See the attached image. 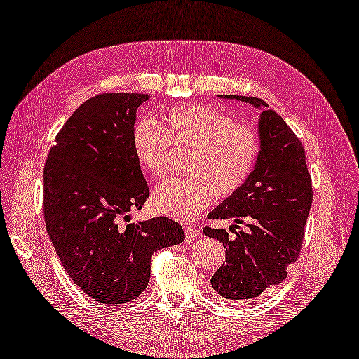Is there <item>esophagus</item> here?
<instances>
[{
  "mask_svg": "<svg viewBox=\"0 0 359 359\" xmlns=\"http://www.w3.org/2000/svg\"><path fill=\"white\" fill-rule=\"evenodd\" d=\"M184 233H186V241H187V242H195V241L199 238V236H201L199 230L194 229V226H186Z\"/></svg>",
  "mask_w": 359,
  "mask_h": 359,
  "instance_id": "1",
  "label": "esophagus"
}]
</instances>
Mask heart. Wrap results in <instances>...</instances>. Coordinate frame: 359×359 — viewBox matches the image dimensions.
Segmentation results:
<instances>
[{
  "label": "heart",
  "instance_id": "b5f03b06",
  "mask_svg": "<svg viewBox=\"0 0 359 359\" xmlns=\"http://www.w3.org/2000/svg\"><path fill=\"white\" fill-rule=\"evenodd\" d=\"M134 155L151 177H161L172 144L190 149L189 177L169 178L152 191L155 212L180 221L196 217L217 199H229L247 184L260 155L255 129L229 114L205 104L173 108L161 116V125L140 118L130 134Z\"/></svg>",
  "mask_w": 359,
  "mask_h": 359
}]
</instances>
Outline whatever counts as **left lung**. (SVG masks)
<instances>
[{
	"label": "left lung",
	"mask_w": 359,
	"mask_h": 359,
	"mask_svg": "<svg viewBox=\"0 0 359 359\" xmlns=\"http://www.w3.org/2000/svg\"><path fill=\"white\" fill-rule=\"evenodd\" d=\"M262 109L260 155L247 184L208 213L210 219H233L245 230L229 238L205 226L204 234L222 242L225 262L212 277L213 290L229 300L255 299L282 283L287 266L300 256L304 225L312 205V180L302 142L286 121L257 97L224 95Z\"/></svg>",
	"instance_id": "obj_1"
}]
</instances>
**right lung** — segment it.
Returning a JSON list of instances; mask_svg holds the SVG:
<instances>
[{
    "mask_svg": "<svg viewBox=\"0 0 359 359\" xmlns=\"http://www.w3.org/2000/svg\"><path fill=\"white\" fill-rule=\"evenodd\" d=\"M147 94L103 93L79 107L56 135L43 168V219L62 266L95 302L137 299L156 250L186 239L165 216L126 224L149 187L134 155L133 126Z\"/></svg>",
    "mask_w": 359,
    "mask_h": 359,
    "instance_id": "1",
    "label": "right lung"
}]
</instances>
